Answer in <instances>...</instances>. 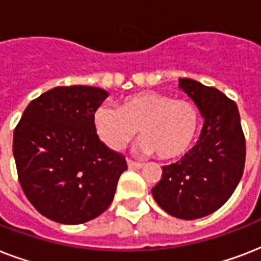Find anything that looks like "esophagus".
Returning a JSON list of instances; mask_svg holds the SVG:
<instances>
[{
  "label": "esophagus",
  "mask_w": 261,
  "mask_h": 261,
  "mask_svg": "<svg viewBox=\"0 0 261 261\" xmlns=\"http://www.w3.org/2000/svg\"><path fill=\"white\" fill-rule=\"evenodd\" d=\"M127 165H128V168H135V169H141L143 167V164L135 163L133 160H127Z\"/></svg>",
  "instance_id": "1"
}]
</instances>
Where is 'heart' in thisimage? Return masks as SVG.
<instances>
[{"label": "heart", "instance_id": "b5f03b06", "mask_svg": "<svg viewBox=\"0 0 261 261\" xmlns=\"http://www.w3.org/2000/svg\"><path fill=\"white\" fill-rule=\"evenodd\" d=\"M92 120L100 141L111 150L123 149L138 130L142 137L137 145L139 151L174 160L192 146L198 133L199 111L186 98L141 92L123 98L118 110L98 107Z\"/></svg>", "mask_w": 261, "mask_h": 261}]
</instances>
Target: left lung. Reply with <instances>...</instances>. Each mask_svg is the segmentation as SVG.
<instances>
[{"label":"left lung","instance_id":"obj_1","mask_svg":"<svg viewBox=\"0 0 261 261\" xmlns=\"http://www.w3.org/2000/svg\"><path fill=\"white\" fill-rule=\"evenodd\" d=\"M204 119L199 139L177 163L163 167L151 190L164 211L198 219L223 206L239 186L245 165V138L237 104L221 90L191 79L178 80Z\"/></svg>","mask_w":261,"mask_h":261}]
</instances>
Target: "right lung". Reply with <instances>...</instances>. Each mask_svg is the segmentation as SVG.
I'll use <instances>...</instances> for the list:
<instances>
[{
    "mask_svg": "<svg viewBox=\"0 0 261 261\" xmlns=\"http://www.w3.org/2000/svg\"><path fill=\"white\" fill-rule=\"evenodd\" d=\"M107 97L101 88L57 87L32 100L14 128L20 186L51 221L88 222L114 199L127 163L98 139L92 120Z\"/></svg>",
    "mask_w": 261,
    "mask_h": 261,
    "instance_id": "1",
    "label": "right lung"
}]
</instances>
